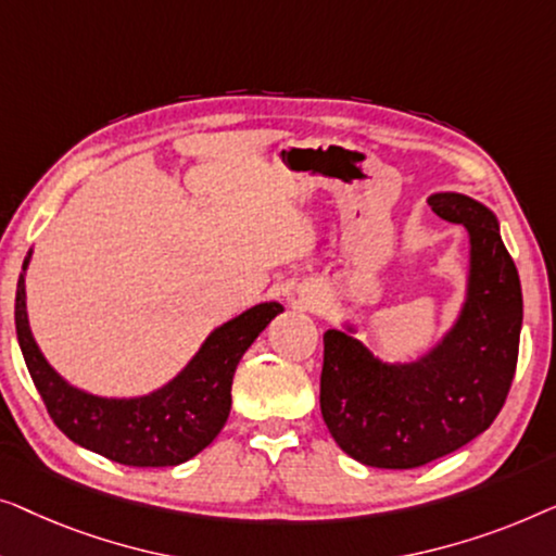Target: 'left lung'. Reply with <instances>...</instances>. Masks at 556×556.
<instances>
[{"label":"left lung","mask_w":556,"mask_h":556,"mask_svg":"<svg viewBox=\"0 0 556 556\" xmlns=\"http://www.w3.org/2000/svg\"><path fill=\"white\" fill-rule=\"evenodd\" d=\"M431 208L468 231L466 300L456 323L413 363H382L353 338L325 332L319 408L348 456L375 468H418L473 441L509 395L523 317L521 281L494 211L464 193Z\"/></svg>","instance_id":"obj_1"}]
</instances>
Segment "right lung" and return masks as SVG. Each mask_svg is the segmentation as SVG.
<instances>
[{
    "instance_id": "1",
    "label": "right lung",
    "mask_w": 556,
    "mask_h": 556,
    "mask_svg": "<svg viewBox=\"0 0 556 556\" xmlns=\"http://www.w3.org/2000/svg\"><path fill=\"white\" fill-rule=\"evenodd\" d=\"M29 256L33 252L25 256L17 281L14 325L27 370L54 426L83 448L136 468L178 466L206 448L229 418L231 382L241 355L285 307L262 302L216 327L189 365L153 393L100 397L70 386L37 348L25 294Z\"/></svg>"
}]
</instances>
